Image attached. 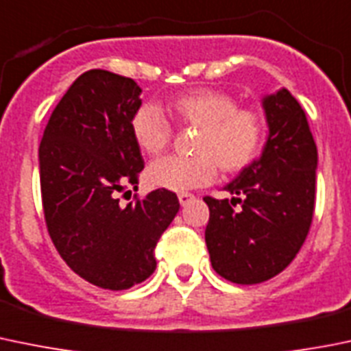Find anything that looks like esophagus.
Returning a JSON list of instances; mask_svg holds the SVG:
<instances>
[{
  "instance_id": "34e87169",
  "label": "esophagus",
  "mask_w": 351,
  "mask_h": 351,
  "mask_svg": "<svg viewBox=\"0 0 351 351\" xmlns=\"http://www.w3.org/2000/svg\"><path fill=\"white\" fill-rule=\"evenodd\" d=\"M193 199H195V195H193V193H189V192H183V193H180V195H178V200H180V204H182L183 207H185V206H189V204L192 202Z\"/></svg>"
}]
</instances>
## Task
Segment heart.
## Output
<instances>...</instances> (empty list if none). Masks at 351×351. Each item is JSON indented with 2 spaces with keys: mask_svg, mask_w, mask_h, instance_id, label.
Wrapping results in <instances>:
<instances>
[{
  "mask_svg": "<svg viewBox=\"0 0 351 351\" xmlns=\"http://www.w3.org/2000/svg\"><path fill=\"white\" fill-rule=\"evenodd\" d=\"M173 118L186 127L199 128L193 158L166 156L145 171L149 186L171 192L209 185L221 171L247 168L257 156L264 137V120L252 108H237V101L214 89H197L176 97L169 106ZM134 142L144 154L158 156L171 142L169 121L156 104L144 103L130 118Z\"/></svg>",
  "mask_w": 351,
  "mask_h": 351,
  "instance_id": "heart-1",
  "label": "heart"
}]
</instances>
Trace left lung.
<instances>
[{"mask_svg":"<svg viewBox=\"0 0 351 351\" xmlns=\"http://www.w3.org/2000/svg\"><path fill=\"white\" fill-rule=\"evenodd\" d=\"M262 106L269 127L262 156L224 186L231 200L204 197L210 264L237 285L280 274L304 245L314 216L317 147L305 111L287 89L264 97Z\"/></svg>","mask_w":351,"mask_h":351,"instance_id":"obj_1","label":"left lung"}]
</instances>
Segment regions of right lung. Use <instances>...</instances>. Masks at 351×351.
Here are the masks:
<instances>
[{
    "mask_svg": "<svg viewBox=\"0 0 351 351\" xmlns=\"http://www.w3.org/2000/svg\"><path fill=\"white\" fill-rule=\"evenodd\" d=\"M141 93L128 77L85 71L54 108L39 145L51 240L73 273L104 290H127L154 273V248L180 209L169 190L127 206L118 199L144 169L130 132Z\"/></svg>",
    "mask_w": 351,
    "mask_h": 351,
    "instance_id": "obj_1",
    "label": "right lung"
}]
</instances>
